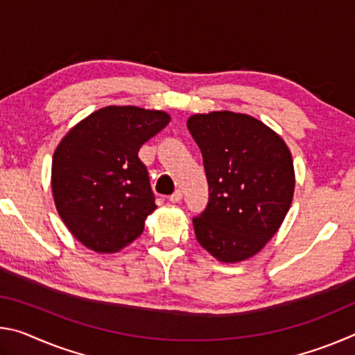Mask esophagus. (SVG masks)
Instances as JSON below:
<instances>
[{
	"label": "esophagus",
	"instance_id": "34e87169",
	"mask_svg": "<svg viewBox=\"0 0 355 355\" xmlns=\"http://www.w3.org/2000/svg\"><path fill=\"white\" fill-rule=\"evenodd\" d=\"M182 197H183V194H182V191H180V189H177L175 192H173V194H171V196H169V200H171L172 203H178L180 200H182Z\"/></svg>",
	"mask_w": 355,
	"mask_h": 355
}]
</instances>
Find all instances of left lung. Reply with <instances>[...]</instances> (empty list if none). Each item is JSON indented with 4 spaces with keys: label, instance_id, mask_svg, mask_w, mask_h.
Returning <instances> with one entry per match:
<instances>
[{
    "label": "left lung",
    "instance_id": "1",
    "mask_svg": "<svg viewBox=\"0 0 355 355\" xmlns=\"http://www.w3.org/2000/svg\"><path fill=\"white\" fill-rule=\"evenodd\" d=\"M208 205L192 219L196 238L222 263L258 254L277 233L294 194V167L284 139L260 120L232 111L194 114Z\"/></svg>",
    "mask_w": 355,
    "mask_h": 355
}]
</instances>
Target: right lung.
Here are the masks:
<instances>
[{
  "label": "right lung",
  "instance_id": "1",
  "mask_svg": "<svg viewBox=\"0 0 355 355\" xmlns=\"http://www.w3.org/2000/svg\"><path fill=\"white\" fill-rule=\"evenodd\" d=\"M171 122L164 111L106 106L75 125L51 164L56 209L78 241L100 254L133 243L153 213L139 148Z\"/></svg>",
  "mask_w": 355,
  "mask_h": 355
}]
</instances>
